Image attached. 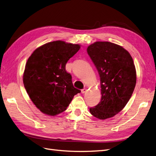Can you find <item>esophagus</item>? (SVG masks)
Returning a JSON list of instances; mask_svg holds the SVG:
<instances>
[{"instance_id": "34e87169", "label": "esophagus", "mask_w": 156, "mask_h": 156, "mask_svg": "<svg viewBox=\"0 0 156 156\" xmlns=\"http://www.w3.org/2000/svg\"><path fill=\"white\" fill-rule=\"evenodd\" d=\"M86 91H87V89L86 88H83V89L81 90V93L84 94V93L86 92Z\"/></svg>"}]
</instances>
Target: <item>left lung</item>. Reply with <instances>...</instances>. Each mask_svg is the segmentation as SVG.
Segmentation results:
<instances>
[{"label": "left lung", "mask_w": 156, "mask_h": 156, "mask_svg": "<svg viewBox=\"0 0 156 156\" xmlns=\"http://www.w3.org/2000/svg\"><path fill=\"white\" fill-rule=\"evenodd\" d=\"M87 53L100 77L101 99L90 112L105 120L120 112L129 100L135 87L136 75L133 58L122 47L108 41H96Z\"/></svg>", "instance_id": "left-lung-1"}]
</instances>
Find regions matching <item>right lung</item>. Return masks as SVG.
<instances>
[{
  "label": "right lung",
  "mask_w": 156,
  "mask_h": 156,
  "mask_svg": "<svg viewBox=\"0 0 156 156\" xmlns=\"http://www.w3.org/2000/svg\"><path fill=\"white\" fill-rule=\"evenodd\" d=\"M79 49V44L55 41L37 48L28 59L23 84L33 103L44 114L56 116L64 112L81 92L66 70L67 62Z\"/></svg>",
  "instance_id": "obj_1"
}]
</instances>
